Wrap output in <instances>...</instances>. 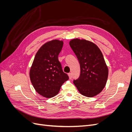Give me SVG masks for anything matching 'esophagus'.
I'll return each instance as SVG.
<instances>
[{"mask_svg":"<svg viewBox=\"0 0 132 132\" xmlns=\"http://www.w3.org/2000/svg\"><path fill=\"white\" fill-rule=\"evenodd\" d=\"M68 75H69V79H71V78H72V74H71V73H69L68 74Z\"/></svg>","mask_w":132,"mask_h":132,"instance_id":"obj_1","label":"esophagus"}]
</instances>
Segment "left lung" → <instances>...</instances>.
I'll use <instances>...</instances> for the list:
<instances>
[{
    "instance_id": "left-lung-1",
    "label": "left lung",
    "mask_w": 132,
    "mask_h": 132,
    "mask_svg": "<svg viewBox=\"0 0 132 132\" xmlns=\"http://www.w3.org/2000/svg\"><path fill=\"white\" fill-rule=\"evenodd\" d=\"M69 45L80 66V74L74 80V85L81 95L94 97L104 88L109 75L101 51L95 43L85 39H73Z\"/></svg>"
}]
</instances>
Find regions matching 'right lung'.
<instances>
[{
    "instance_id": "add662e5",
    "label": "right lung",
    "mask_w": 132,
    "mask_h": 132,
    "mask_svg": "<svg viewBox=\"0 0 132 132\" xmlns=\"http://www.w3.org/2000/svg\"><path fill=\"white\" fill-rule=\"evenodd\" d=\"M63 42L54 39L46 43L36 54L30 71V78L35 90L43 97L58 94L69 77L62 70L58 60Z\"/></svg>"
}]
</instances>
